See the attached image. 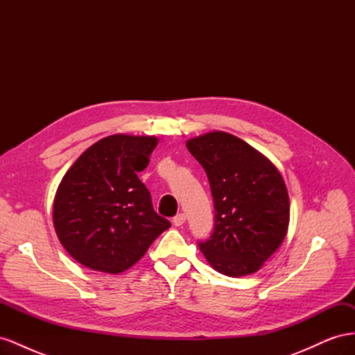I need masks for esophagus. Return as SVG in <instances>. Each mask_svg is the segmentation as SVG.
I'll use <instances>...</instances> for the list:
<instances>
[{"label": "esophagus", "mask_w": 355, "mask_h": 355, "mask_svg": "<svg viewBox=\"0 0 355 355\" xmlns=\"http://www.w3.org/2000/svg\"><path fill=\"white\" fill-rule=\"evenodd\" d=\"M185 220H187L185 213H178L176 216L173 218V225H175V227H182V225L185 223Z\"/></svg>", "instance_id": "1"}]
</instances>
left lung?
<instances>
[{
    "instance_id": "8db88e82",
    "label": "left lung",
    "mask_w": 355,
    "mask_h": 355,
    "mask_svg": "<svg viewBox=\"0 0 355 355\" xmlns=\"http://www.w3.org/2000/svg\"><path fill=\"white\" fill-rule=\"evenodd\" d=\"M188 151L206 170L214 230L200 250L220 274L249 275L282 245L290 202L280 171L237 136L211 132L189 139Z\"/></svg>"
}]
</instances>
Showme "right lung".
Instances as JSON below:
<instances>
[{
    "label": "right lung",
    "instance_id": "1",
    "mask_svg": "<svg viewBox=\"0 0 355 355\" xmlns=\"http://www.w3.org/2000/svg\"><path fill=\"white\" fill-rule=\"evenodd\" d=\"M157 144L154 136L103 137L63 176L53 202V223L62 245L81 265L120 274L170 228L137 178Z\"/></svg>",
    "mask_w": 355,
    "mask_h": 355
}]
</instances>
